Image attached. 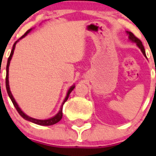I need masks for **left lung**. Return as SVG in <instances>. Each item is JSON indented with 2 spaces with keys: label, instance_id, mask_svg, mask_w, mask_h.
<instances>
[{
  "label": "left lung",
  "instance_id": "left-lung-1",
  "mask_svg": "<svg viewBox=\"0 0 156 156\" xmlns=\"http://www.w3.org/2000/svg\"><path fill=\"white\" fill-rule=\"evenodd\" d=\"M126 33H127V34L129 35V40H130V41H132V42L135 43L136 44H137V46H138V47L141 49V51H142V52L143 53V55H144V56H146L145 49H144V47H143L142 41H141L139 39H138V38L136 37L135 35H133L132 32H130V31H126Z\"/></svg>",
  "mask_w": 156,
  "mask_h": 156
}]
</instances>
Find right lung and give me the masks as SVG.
I'll list each match as a JSON object with an SVG mask.
<instances>
[{
  "instance_id": "obj_1",
  "label": "right lung",
  "mask_w": 156,
  "mask_h": 156,
  "mask_svg": "<svg viewBox=\"0 0 156 156\" xmlns=\"http://www.w3.org/2000/svg\"><path fill=\"white\" fill-rule=\"evenodd\" d=\"M30 30H31V29L28 30L27 31V32H26L25 34H24V35H23V36H22V37L19 39V40L23 39V37H25L26 35H27L28 33H30ZM18 40H17V41L14 43V44H13V48H12V51H11V52H10V55H9V58H8L7 66H6L5 86H6V90H7V93H8L9 96V98H10V100H11V101H12V103H13V104L14 105V107H15V108L17 109V111H18V113L20 114V116H22V117H23V118L25 119V120H27V121H30V122H33V123L37 124V125H40V126H52V125H54V124L57 123V122L61 121V118H62V106H63V104H65L66 101H67L69 96V94H70L71 91L73 90V88L75 87V86L73 85L72 87H70V88H69V89L68 92H67V95H66V97L65 98V100H64L63 103H62V105H61V109L59 110V112H57V114H56V116H54L53 117H52V118L47 119V120H39V119L32 118V117H30V116H27V115H26V114L24 113V112H23L22 110H21L20 108L18 107V104L16 103L15 100H14V98H13V95H12V93H11V91H10V89H9V63H10L11 58H12V56H13V51H14V48H15V45H16V44L18 43Z\"/></svg>"
}]
</instances>
